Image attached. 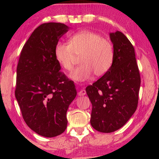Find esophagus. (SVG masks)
Returning <instances> with one entry per match:
<instances>
[{"instance_id":"34e87169","label":"esophagus","mask_w":159,"mask_h":159,"mask_svg":"<svg viewBox=\"0 0 159 159\" xmlns=\"http://www.w3.org/2000/svg\"><path fill=\"white\" fill-rule=\"evenodd\" d=\"M78 95H79V96H83V95H86V90H84V89H82V90L80 91L79 93H78Z\"/></svg>"}]
</instances>
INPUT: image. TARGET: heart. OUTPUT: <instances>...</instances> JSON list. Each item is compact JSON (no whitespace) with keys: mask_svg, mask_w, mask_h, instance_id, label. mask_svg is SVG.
<instances>
[{"mask_svg":"<svg viewBox=\"0 0 159 159\" xmlns=\"http://www.w3.org/2000/svg\"><path fill=\"white\" fill-rule=\"evenodd\" d=\"M56 59L61 66L71 71L80 57L81 64L70 74L76 81H85L93 74L101 77L109 70L114 59L112 43L96 32L82 30L69 39V43L59 42L55 48Z\"/></svg>","mask_w":159,"mask_h":159,"instance_id":"1","label":"heart"}]
</instances>
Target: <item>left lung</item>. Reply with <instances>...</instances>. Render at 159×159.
Instances as JSON below:
<instances>
[{"label": "left lung", "instance_id": "obj_1", "mask_svg": "<svg viewBox=\"0 0 159 159\" xmlns=\"http://www.w3.org/2000/svg\"><path fill=\"white\" fill-rule=\"evenodd\" d=\"M114 59L109 70L86 88L92 103L90 124L110 133L123 127L137 109L140 75L133 45L122 32L110 34Z\"/></svg>", "mask_w": 159, "mask_h": 159}]
</instances>
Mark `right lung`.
Returning a JSON list of instances; mask_svg holds the SVG:
<instances>
[{
	"label": "right lung",
	"mask_w": 159,
	"mask_h": 159,
	"mask_svg": "<svg viewBox=\"0 0 159 159\" xmlns=\"http://www.w3.org/2000/svg\"><path fill=\"white\" fill-rule=\"evenodd\" d=\"M64 24L40 25L21 50L16 68L15 96L24 120L41 136L53 138L66 129V112L77 95L75 84L61 71L55 56Z\"/></svg>",
	"instance_id": "1"
}]
</instances>
